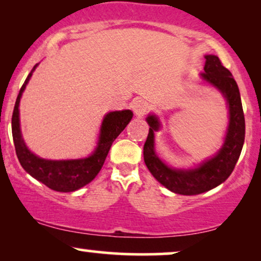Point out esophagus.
<instances>
[{
  "mask_svg": "<svg viewBox=\"0 0 261 261\" xmlns=\"http://www.w3.org/2000/svg\"><path fill=\"white\" fill-rule=\"evenodd\" d=\"M132 108H133L135 115L144 116L147 113V102L140 97L135 98L133 103H132Z\"/></svg>",
  "mask_w": 261,
  "mask_h": 261,
  "instance_id": "esophagus-1",
  "label": "esophagus"
}]
</instances>
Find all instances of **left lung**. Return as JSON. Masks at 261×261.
Segmentation results:
<instances>
[{
  "label": "left lung",
  "mask_w": 261,
  "mask_h": 261,
  "mask_svg": "<svg viewBox=\"0 0 261 261\" xmlns=\"http://www.w3.org/2000/svg\"><path fill=\"white\" fill-rule=\"evenodd\" d=\"M202 77L224 95L229 106V126L226 140L220 152L194 170H174L166 166L154 151V132L160 123L156 116L149 115V132L144 145L145 164L159 183L180 195H198L223 183L233 172L245 141V115L240 91L230 71L221 63L219 57L205 56Z\"/></svg>",
  "instance_id": "1"
}]
</instances>
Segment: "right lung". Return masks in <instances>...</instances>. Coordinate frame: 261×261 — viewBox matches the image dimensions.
I'll use <instances>...</instances> for the list:
<instances>
[{"label": "right lung", "instance_id": "right-lung-1", "mask_svg": "<svg viewBox=\"0 0 261 261\" xmlns=\"http://www.w3.org/2000/svg\"><path fill=\"white\" fill-rule=\"evenodd\" d=\"M35 65L28 74L17 95L12 117V133L17 159L24 171L35 179L55 191L70 192L90 183L101 171L113 142L127 127L133 117L130 110L108 113L103 119L101 134L95 152L90 156L77 160H46L33 154L26 147L21 137L19 121V103L21 95L35 70Z\"/></svg>", "mask_w": 261, "mask_h": 261}]
</instances>
